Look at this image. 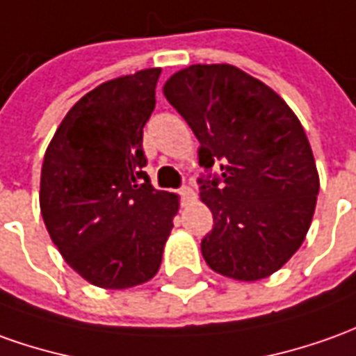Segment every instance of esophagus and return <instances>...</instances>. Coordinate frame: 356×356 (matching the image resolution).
Listing matches in <instances>:
<instances>
[{
	"label": "esophagus",
	"instance_id": "esophagus-1",
	"mask_svg": "<svg viewBox=\"0 0 356 356\" xmlns=\"http://www.w3.org/2000/svg\"><path fill=\"white\" fill-rule=\"evenodd\" d=\"M178 195H180L182 202H192L193 197H195V192H193L190 186H182V188L178 190Z\"/></svg>",
	"mask_w": 356,
	"mask_h": 356
}]
</instances>
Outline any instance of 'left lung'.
<instances>
[{
  "label": "left lung",
  "mask_w": 356,
  "mask_h": 356,
  "mask_svg": "<svg viewBox=\"0 0 356 356\" xmlns=\"http://www.w3.org/2000/svg\"><path fill=\"white\" fill-rule=\"evenodd\" d=\"M163 92L202 145L207 266L238 281L275 273L305 242L320 192L305 127L275 90L227 63L190 65Z\"/></svg>",
  "instance_id": "8db88e82"
}]
</instances>
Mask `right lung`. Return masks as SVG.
Segmentation results:
<instances>
[{"instance_id":"add662e5","label":"right lung","mask_w":356,"mask_h":356,"mask_svg":"<svg viewBox=\"0 0 356 356\" xmlns=\"http://www.w3.org/2000/svg\"><path fill=\"white\" fill-rule=\"evenodd\" d=\"M161 70L106 81L71 108L46 149L40 211L51 242L102 289L149 281L161 267L178 197L143 172V127Z\"/></svg>"}]
</instances>
